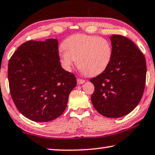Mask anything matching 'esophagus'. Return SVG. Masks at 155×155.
<instances>
[{
	"instance_id": "34e87169",
	"label": "esophagus",
	"mask_w": 155,
	"mask_h": 155,
	"mask_svg": "<svg viewBox=\"0 0 155 155\" xmlns=\"http://www.w3.org/2000/svg\"><path fill=\"white\" fill-rule=\"evenodd\" d=\"M84 82H85V80H84V79H80V78H77V83L79 84H84Z\"/></svg>"
}]
</instances>
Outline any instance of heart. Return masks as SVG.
I'll return each instance as SVG.
<instances>
[{"instance_id":"heart-1","label":"heart","mask_w":155,"mask_h":155,"mask_svg":"<svg viewBox=\"0 0 155 155\" xmlns=\"http://www.w3.org/2000/svg\"><path fill=\"white\" fill-rule=\"evenodd\" d=\"M59 59L64 69L70 71L76 61L78 67L87 76L104 72L110 63L113 48L106 38L84 34L74 35L63 42Z\"/></svg>"}]
</instances>
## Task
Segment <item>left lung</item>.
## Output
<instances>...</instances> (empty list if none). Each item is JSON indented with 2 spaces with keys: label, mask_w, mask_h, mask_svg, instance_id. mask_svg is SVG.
<instances>
[{
  "label": "left lung",
  "mask_w": 155,
  "mask_h": 155,
  "mask_svg": "<svg viewBox=\"0 0 155 155\" xmlns=\"http://www.w3.org/2000/svg\"><path fill=\"white\" fill-rule=\"evenodd\" d=\"M113 56L104 72L90 81L94 85L93 106L108 117L128 114L137 106L145 86V57L135 43L124 36L110 37Z\"/></svg>",
  "instance_id": "left-lung-1"
}]
</instances>
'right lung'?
<instances>
[{"mask_svg": "<svg viewBox=\"0 0 155 155\" xmlns=\"http://www.w3.org/2000/svg\"><path fill=\"white\" fill-rule=\"evenodd\" d=\"M59 61L57 39L29 40L10 57V92L16 108L27 118L48 122L66 109L76 78L63 69Z\"/></svg>", "mask_w": 155, "mask_h": 155, "instance_id": "1", "label": "right lung"}]
</instances>
